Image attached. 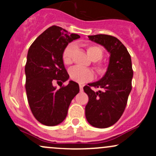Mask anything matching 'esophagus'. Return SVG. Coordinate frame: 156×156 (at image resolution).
Returning <instances> with one entry per match:
<instances>
[{
	"label": "esophagus",
	"instance_id": "34e87169",
	"mask_svg": "<svg viewBox=\"0 0 156 156\" xmlns=\"http://www.w3.org/2000/svg\"><path fill=\"white\" fill-rule=\"evenodd\" d=\"M83 85H81V84H79V88H80V92H83Z\"/></svg>",
	"mask_w": 156,
	"mask_h": 156
}]
</instances>
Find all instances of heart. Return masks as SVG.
Returning a JSON list of instances; mask_svg holds the SVG:
<instances>
[{"label": "heart", "instance_id": "b5f03b06", "mask_svg": "<svg viewBox=\"0 0 156 156\" xmlns=\"http://www.w3.org/2000/svg\"><path fill=\"white\" fill-rule=\"evenodd\" d=\"M74 49L75 46L73 44H67L64 49L63 53H62V60H63L64 63L67 65L72 63L73 53ZM87 52L89 58L94 62L101 60L103 55V50L99 46L97 45H90L87 47ZM95 67L97 72L101 76L104 75L107 71V67L103 64H97ZM69 75L71 79L80 83L89 81L94 78V73L91 69L82 68L78 67V66L71 68L69 70Z\"/></svg>", "mask_w": 156, "mask_h": 156}]
</instances>
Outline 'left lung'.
I'll return each mask as SVG.
<instances>
[{"instance_id": "8db88e82", "label": "left lung", "mask_w": 156, "mask_h": 156, "mask_svg": "<svg viewBox=\"0 0 156 156\" xmlns=\"http://www.w3.org/2000/svg\"><path fill=\"white\" fill-rule=\"evenodd\" d=\"M88 37L103 46L110 57L104 76L83 87L89 96L85 108L86 118L95 128H108L119 120L126 107L133 75L131 58L127 48L116 37L106 34ZM91 86L101 88L102 90L94 92Z\"/></svg>"}]
</instances>
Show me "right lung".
I'll return each instance as SVG.
<instances>
[{"label":"right lung","instance_id":"obj_1","mask_svg":"<svg viewBox=\"0 0 156 156\" xmlns=\"http://www.w3.org/2000/svg\"><path fill=\"white\" fill-rule=\"evenodd\" d=\"M78 38V34L53 26L39 35L28 50L25 67L27 98L34 117L47 126L64 120L71 101L79 92V86L73 80L58 89L53 86L55 80L69 79L62 53L69 42Z\"/></svg>","mask_w":156,"mask_h":156}]
</instances>
